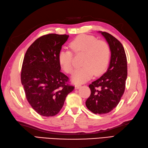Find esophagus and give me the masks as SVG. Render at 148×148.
<instances>
[{
	"label": "esophagus",
	"instance_id": "1",
	"mask_svg": "<svg viewBox=\"0 0 148 148\" xmlns=\"http://www.w3.org/2000/svg\"><path fill=\"white\" fill-rule=\"evenodd\" d=\"M80 87H81V85H80V84H76V85H75V89H78Z\"/></svg>",
	"mask_w": 148,
	"mask_h": 148
}]
</instances>
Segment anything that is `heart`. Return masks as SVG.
Here are the masks:
<instances>
[{"label":"heart","mask_w":148,"mask_h":148,"mask_svg":"<svg viewBox=\"0 0 148 148\" xmlns=\"http://www.w3.org/2000/svg\"><path fill=\"white\" fill-rule=\"evenodd\" d=\"M75 53H84L82 67L75 70L72 76L75 84H82L91 79L94 75L99 76L107 70L110 59V48L106 41L98 40L94 36L81 34L69 43ZM58 61L66 73L73 71V53L70 50H61Z\"/></svg>","instance_id":"heart-1"}]
</instances>
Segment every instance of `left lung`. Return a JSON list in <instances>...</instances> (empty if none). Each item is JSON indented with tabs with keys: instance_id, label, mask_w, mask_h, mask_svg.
Listing matches in <instances>:
<instances>
[{
	"instance_id": "left-lung-1",
	"label": "left lung",
	"mask_w": 148,
	"mask_h": 148,
	"mask_svg": "<svg viewBox=\"0 0 148 148\" xmlns=\"http://www.w3.org/2000/svg\"><path fill=\"white\" fill-rule=\"evenodd\" d=\"M110 48V65L106 73L90 84L91 95L86 105L92 113L107 114L119 103L127 78V59L124 47L112 35L101 32Z\"/></svg>"
}]
</instances>
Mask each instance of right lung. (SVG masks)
<instances>
[{
  "instance_id": "right-lung-1",
  "label": "right lung",
  "mask_w": 148,
  "mask_h": 148,
  "mask_svg": "<svg viewBox=\"0 0 148 148\" xmlns=\"http://www.w3.org/2000/svg\"><path fill=\"white\" fill-rule=\"evenodd\" d=\"M68 38L66 34L42 36L28 48L24 56L21 82L29 104L41 116L58 114L66 97L75 88L61 71L58 61L59 51Z\"/></svg>"
}]
</instances>
